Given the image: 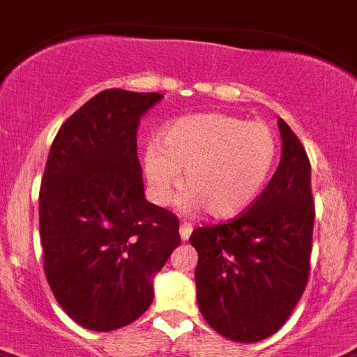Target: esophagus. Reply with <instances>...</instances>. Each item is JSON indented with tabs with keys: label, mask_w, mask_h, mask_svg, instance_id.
Returning a JSON list of instances; mask_svg holds the SVG:
<instances>
[{
	"label": "esophagus",
	"mask_w": 357,
	"mask_h": 357,
	"mask_svg": "<svg viewBox=\"0 0 357 357\" xmlns=\"http://www.w3.org/2000/svg\"><path fill=\"white\" fill-rule=\"evenodd\" d=\"M191 231H193V226H191L190 222H182L181 228H178V234H181L182 241H188L191 235Z\"/></svg>",
	"instance_id": "1"
}]
</instances>
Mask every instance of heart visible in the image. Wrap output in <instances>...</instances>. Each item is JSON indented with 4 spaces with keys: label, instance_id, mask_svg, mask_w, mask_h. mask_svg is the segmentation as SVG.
Wrapping results in <instances>:
<instances>
[{
    "label": "heart",
    "instance_id": "heart-1",
    "mask_svg": "<svg viewBox=\"0 0 357 357\" xmlns=\"http://www.w3.org/2000/svg\"><path fill=\"white\" fill-rule=\"evenodd\" d=\"M278 157V137L264 122L226 113L188 114L158 132L144 151V175L151 197L167 204L184 188L181 208H204L213 219H234L263 191Z\"/></svg>",
    "mask_w": 357,
    "mask_h": 357
}]
</instances>
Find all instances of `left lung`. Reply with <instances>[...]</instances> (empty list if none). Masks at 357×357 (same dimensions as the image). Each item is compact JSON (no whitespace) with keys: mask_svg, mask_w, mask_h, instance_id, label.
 I'll list each match as a JSON object with an SVG mask.
<instances>
[{"mask_svg":"<svg viewBox=\"0 0 357 357\" xmlns=\"http://www.w3.org/2000/svg\"><path fill=\"white\" fill-rule=\"evenodd\" d=\"M278 172L241 217L193 229L199 253L197 303L208 325L238 343L281 328L301 299L310 273L314 199L310 160L296 132L278 120Z\"/></svg>","mask_w":357,"mask_h":357,"instance_id":"left-lung-1","label":"left lung"}]
</instances>
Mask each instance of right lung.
Wrapping results in <instances>:
<instances>
[{"instance_id": "1", "label": "right lung", "mask_w": 357, "mask_h": 357, "mask_svg": "<svg viewBox=\"0 0 357 357\" xmlns=\"http://www.w3.org/2000/svg\"><path fill=\"white\" fill-rule=\"evenodd\" d=\"M160 93L105 89L63 122L40 188L43 268L58 305L87 331L137 321L153 278L181 244L178 219L147 202L140 116Z\"/></svg>"}]
</instances>
